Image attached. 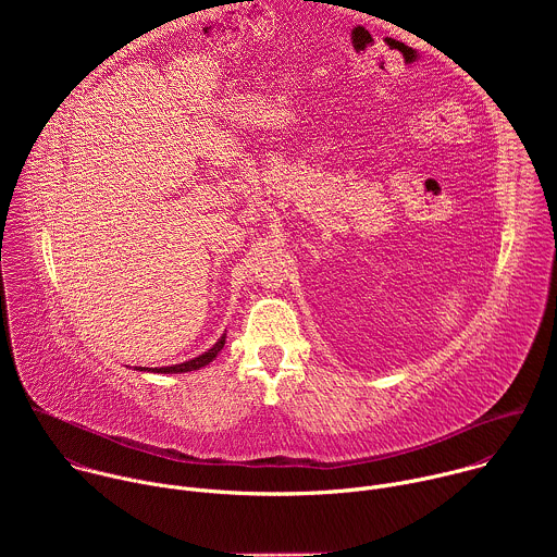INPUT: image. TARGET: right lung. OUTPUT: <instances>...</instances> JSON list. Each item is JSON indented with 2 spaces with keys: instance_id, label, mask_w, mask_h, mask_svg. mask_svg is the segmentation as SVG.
Masks as SVG:
<instances>
[{
  "instance_id": "obj_1",
  "label": "right lung",
  "mask_w": 557,
  "mask_h": 557,
  "mask_svg": "<svg viewBox=\"0 0 557 557\" xmlns=\"http://www.w3.org/2000/svg\"><path fill=\"white\" fill-rule=\"evenodd\" d=\"M224 342H226V333H222V337L202 355L189 359V361H183V363H176V366H163V368H136L138 372H158V374H178V372H191V370H200L205 366H209L218 355L220 350L224 348Z\"/></svg>"
}]
</instances>
